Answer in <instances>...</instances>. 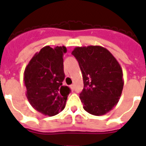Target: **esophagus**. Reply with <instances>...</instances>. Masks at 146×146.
I'll return each mask as SVG.
<instances>
[{
	"instance_id": "esophagus-1",
	"label": "esophagus",
	"mask_w": 146,
	"mask_h": 146,
	"mask_svg": "<svg viewBox=\"0 0 146 146\" xmlns=\"http://www.w3.org/2000/svg\"><path fill=\"white\" fill-rule=\"evenodd\" d=\"M70 88H71V90H72V91H74V84H72V85L70 86Z\"/></svg>"
}]
</instances>
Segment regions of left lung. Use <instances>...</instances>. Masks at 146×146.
Masks as SVG:
<instances>
[{"label": "left lung", "mask_w": 146, "mask_h": 146, "mask_svg": "<svg viewBox=\"0 0 146 146\" xmlns=\"http://www.w3.org/2000/svg\"><path fill=\"white\" fill-rule=\"evenodd\" d=\"M72 54L81 68L83 108L89 113H107L119 101L123 88V70L109 50L100 46L75 47Z\"/></svg>", "instance_id": "left-lung-1"}]
</instances>
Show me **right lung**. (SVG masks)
Masks as SVG:
<instances>
[{"label":"right lung","mask_w":146,"mask_h":146,"mask_svg":"<svg viewBox=\"0 0 146 146\" xmlns=\"http://www.w3.org/2000/svg\"><path fill=\"white\" fill-rule=\"evenodd\" d=\"M66 52L65 46H45L33 55L25 68L23 81L27 100L45 116H55L62 111L71 91L68 87L62 85L63 55Z\"/></svg>","instance_id":"right-lung-1"}]
</instances>
